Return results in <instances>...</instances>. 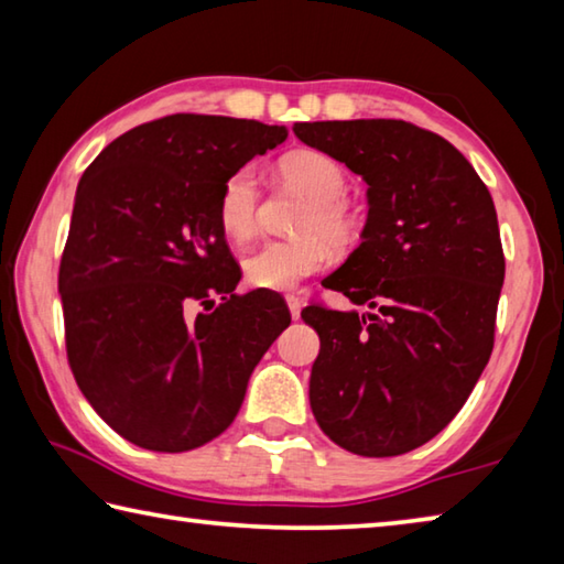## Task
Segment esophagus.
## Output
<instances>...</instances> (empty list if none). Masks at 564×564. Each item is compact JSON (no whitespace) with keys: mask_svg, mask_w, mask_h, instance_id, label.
Listing matches in <instances>:
<instances>
[{"mask_svg":"<svg viewBox=\"0 0 564 564\" xmlns=\"http://www.w3.org/2000/svg\"><path fill=\"white\" fill-rule=\"evenodd\" d=\"M285 303H289L291 318H293V321H299V318H301V308H303V303H301L299 295H285Z\"/></svg>","mask_w":564,"mask_h":564,"instance_id":"34e87169","label":"esophagus"}]
</instances>
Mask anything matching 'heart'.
Listing matches in <instances>:
<instances>
[{"instance_id":"heart-1","label":"heart","mask_w":564,"mask_h":564,"mask_svg":"<svg viewBox=\"0 0 564 564\" xmlns=\"http://www.w3.org/2000/svg\"><path fill=\"white\" fill-rule=\"evenodd\" d=\"M279 171L285 184L311 198V206L299 224L303 238L295 241H269L246 256V281L256 289L289 291L295 283L318 273L328 261V247L343 251L356 241L358 224L343 204L348 176L336 159L318 149H295L281 156ZM259 184L251 166L234 171L218 191V226L234 241H246L256 226Z\"/></svg>"}]
</instances>
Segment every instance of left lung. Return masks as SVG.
Wrapping results in <instances>:
<instances>
[{
  "label": "left lung",
  "instance_id": "left-lung-1",
  "mask_svg": "<svg viewBox=\"0 0 564 564\" xmlns=\"http://www.w3.org/2000/svg\"><path fill=\"white\" fill-rule=\"evenodd\" d=\"M293 133L368 184L362 241L323 285L370 313L303 308L321 338L311 410L356 455L415 451L490 360L505 279L492 196L451 141L415 123L303 121Z\"/></svg>",
  "mask_w": 564,
  "mask_h": 564
}]
</instances>
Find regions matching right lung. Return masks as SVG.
Here are the masks:
<instances>
[{
    "mask_svg": "<svg viewBox=\"0 0 564 564\" xmlns=\"http://www.w3.org/2000/svg\"><path fill=\"white\" fill-rule=\"evenodd\" d=\"M285 137L261 121L171 113L121 133L84 171L59 265L66 356L84 398L129 443L184 453L221 435L289 328L281 295L234 293L241 269L216 216L224 181Z\"/></svg>",
    "mask_w": 564,
    "mask_h": 564,
    "instance_id": "add662e5",
    "label": "right lung"
}]
</instances>
